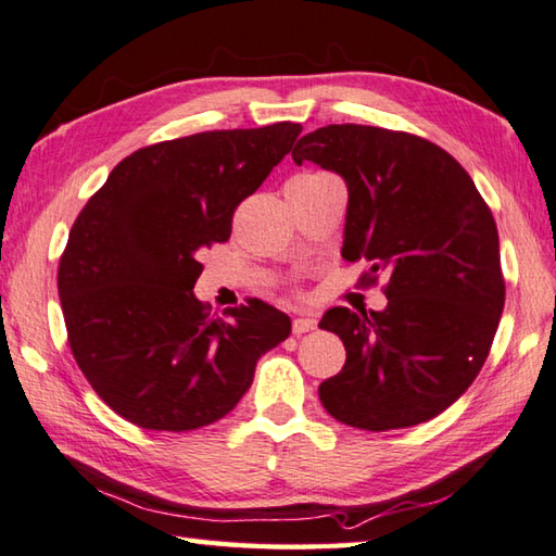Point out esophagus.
<instances>
[{"instance_id": "1", "label": "esophagus", "mask_w": 556, "mask_h": 556, "mask_svg": "<svg viewBox=\"0 0 556 556\" xmlns=\"http://www.w3.org/2000/svg\"><path fill=\"white\" fill-rule=\"evenodd\" d=\"M316 328V319H309V316H298V319L292 321V333L294 336H302V333H309Z\"/></svg>"}]
</instances>
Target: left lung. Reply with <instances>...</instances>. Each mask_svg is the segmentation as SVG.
Instances as JSON below:
<instances>
[{"label": "left lung", "mask_w": 556, "mask_h": 556, "mask_svg": "<svg viewBox=\"0 0 556 556\" xmlns=\"http://www.w3.org/2000/svg\"><path fill=\"white\" fill-rule=\"evenodd\" d=\"M292 161L341 175V254L389 276L381 312L333 307L319 328L341 336L345 365L321 381L338 422L389 432L432 420L478 377L504 309L500 235L456 157L420 136L328 124L302 136Z\"/></svg>", "instance_id": "left-lung-1"}]
</instances>
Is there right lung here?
<instances>
[{"instance_id": "1", "label": "right lung", "mask_w": 556, "mask_h": 556, "mask_svg": "<svg viewBox=\"0 0 556 556\" xmlns=\"http://www.w3.org/2000/svg\"><path fill=\"white\" fill-rule=\"evenodd\" d=\"M300 131L278 122L146 146L78 213L56 276L66 333L84 377L124 420L155 432L213 425L252 387L258 357L290 336V316L262 300L211 316L194 286L201 254L228 242L235 208Z\"/></svg>"}]
</instances>
